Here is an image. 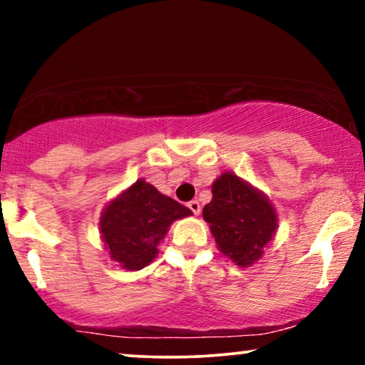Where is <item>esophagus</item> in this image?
<instances>
[{"mask_svg": "<svg viewBox=\"0 0 365 365\" xmlns=\"http://www.w3.org/2000/svg\"><path fill=\"white\" fill-rule=\"evenodd\" d=\"M187 207L191 209V211L196 214V216H197L199 212H201V204H199V201H191V202L187 204Z\"/></svg>", "mask_w": 365, "mask_h": 365, "instance_id": "1", "label": "esophagus"}]
</instances>
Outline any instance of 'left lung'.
I'll use <instances>...</instances> for the list:
<instances>
[{"label":"left lung","mask_w":365,"mask_h":365,"mask_svg":"<svg viewBox=\"0 0 365 365\" xmlns=\"http://www.w3.org/2000/svg\"><path fill=\"white\" fill-rule=\"evenodd\" d=\"M202 217L219 251L239 267L252 266L262 257L279 221L266 194L229 171L212 182V199L204 206Z\"/></svg>","instance_id":"1"}]
</instances>
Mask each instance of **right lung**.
I'll list each match as a JSON object with an SVG mask.
<instances>
[{
    "mask_svg": "<svg viewBox=\"0 0 365 365\" xmlns=\"http://www.w3.org/2000/svg\"><path fill=\"white\" fill-rule=\"evenodd\" d=\"M191 209L138 179L111 199L99 217V232L109 257L126 271H139L158 256V246L178 219Z\"/></svg>",
    "mask_w": 365,
    "mask_h": 365,
    "instance_id": "obj_1",
    "label": "right lung"
}]
</instances>
